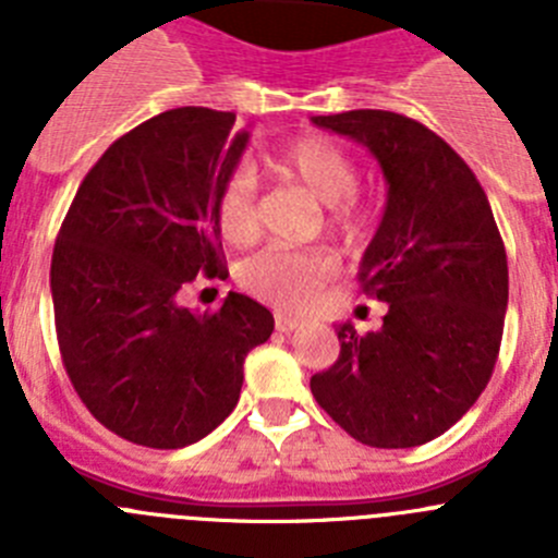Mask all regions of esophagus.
<instances>
[{"label":"esophagus","mask_w":558,"mask_h":558,"mask_svg":"<svg viewBox=\"0 0 558 558\" xmlns=\"http://www.w3.org/2000/svg\"><path fill=\"white\" fill-rule=\"evenodd\" d=\"M274 327H276V332H293V329L302 327V322H299L295 315L274 313Z\"/></svg>","instance_id":"esophagus-1"}]
</instances>
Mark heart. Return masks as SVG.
Returning <instances> with one entry per match:
<instances>
[{
    "label": "heart",
    "mask_w": 558,
    "mask_h": 558,
    "mask_svg": "<svg viewBox=\"0 0 558 558\" xmlns=\"http://www.w3.org/2000/svg\"><path fill=\"white\" fill-rule=\"evenodd\" d=\"M274 170L293 186L329 206V226L340 234L360 229V209L354 204L357 165L338 142L324 136H304L284 147L274 159ZM215 223L229 245H251L259 236L256 186L248 172H234L218 190ZM338 270V259L329 251L265 248L240 265V284L263 302L284 310H302Z\"/></svg>",
    "instance_id": "1"
}]
</instances>
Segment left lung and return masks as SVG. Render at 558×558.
Listing matches in <instances>:
<instances>
[{"mask_svg": "<svg viewBox=\"0 0 558 558\" xmlns=\"http://www.w3.org/2000/svg\"><path fill=\"white\" fill-rule=\"evenodd\" d=\"M313 122L366 145L383 167L386 215L357 279L388 313L377 332L338 324V360L313 374L310 391L360 445H425L475 405L500 352L509 263L489 198L470 165L411 117L360 108Z\"/></svg>", "mask_w": 558, "mask_h": 558, "instance_id": "1", "label": "left lung"}]
</instances>
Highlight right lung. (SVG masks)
I'll return each mask as SVG.
<instances>
[{
    "instance_id": "1",
    "label": "right lung",
    "mask_w": 558,
    "mask_h": 558,
    "mask_svg": "<svg viewBox=\"0 0 558 558\" xmlns=\"http://www.w3.org/2000/svg\"><path fill=\"white\" fill-rule=\"evenodd\" d=\"M234 113L186 106L113 142L58 231L49 288L56 332L88 413L133 445L179 450L234 411L245 354L274 315L243 293L215 313L181 307L195 276H229L215 198L248 133Z\"/></svg>"
}]
</instances>
